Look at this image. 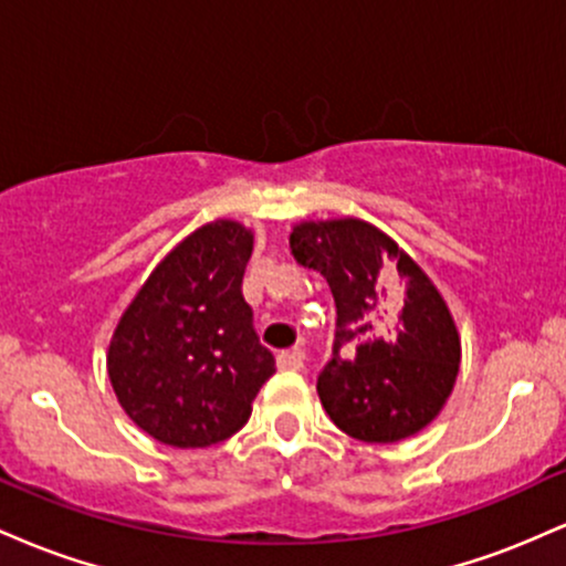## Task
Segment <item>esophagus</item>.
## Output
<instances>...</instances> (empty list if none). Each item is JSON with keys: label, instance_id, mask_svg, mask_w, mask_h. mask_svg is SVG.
<instances>
[{"label": "esophagus", "instance_id": "1", "mask_svg": "<svg viewBox=\"0 0 566 566\" xmlns=\"http://www.w3.org/2000/svg\"><path fill=\"white\" fill-rule=\"evenodd\" d=\"M276 365H279V369H301L303 367V354L297 348L282 350V354L276 356Z\"/></svg>", "mask_w": 566, "mask_h": 566}]
</instances>
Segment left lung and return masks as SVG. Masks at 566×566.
<instances>
[{"label": "left lung", "instance_id": "1", "mask_svg": "<svg viewBox=\"0 0 566 566\" xmlns=\"http://www.w3.org/2000/svg\"><path fill=\"white\" fill-rule=\"evenodd\" d=\"M290 250L335 297L333 359L316 380L333 423L361 441H399L426 428L460 367L458 327L426 271L359 218L297 223Z\"/></svg>", "mask_w": 566, "mask_h": 566}]
</instances>
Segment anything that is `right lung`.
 Masks as SVG:
<instances>
[{
  "label": "right lung",
  "mask_w": 566,
  "mask_h": 566,
  "mask_svg": "<svg viewBox=\"0 0 566 566\" xmlns=\"http://www.w3.org/2000/svg\"><path fill=\"white\" fill-rule=\"evenodd\" d=\"M250 255L242 223L201 226L165 255L116 324L106 361L114 394L161 444L188 450L233 437L276 373L242 295Z\"/></svg>",
  "instance_id": "add662e5"
}]
</instances>
